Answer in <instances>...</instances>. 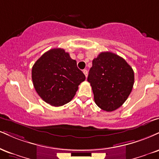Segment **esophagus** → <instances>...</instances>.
<instances>
[{
    "instance_id": "34e87169",
    "label": "esophagus",
    "mask_w": 159,
    "mask_h": 159,
    "mask_svg": "<svg viewBox=\"0 0 159 159\" xmlns=\"http://www.w3.org/2000/svg\"><path fill=\"white\" fill-rule=\"evenodd\" d=\"M83 72H84V74L85 75V76H86V78L87 77V75H88V71L87 70H83Z\"/></svg>"
}]
</instances>
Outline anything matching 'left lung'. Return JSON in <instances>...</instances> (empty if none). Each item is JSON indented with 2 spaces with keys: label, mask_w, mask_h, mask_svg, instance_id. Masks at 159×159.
Instances as JSON below:
<instances>
[{
  "label": "left lung",
  "mask_w": 159,
  "mask_h": 159,
  "mask_svg": "<svg viewBox=\"0 0 159 159\" xmlns=\"http://www.w3.org/2000/svg\"><path fill=\"white\" fill-rule=\"evenodd\" d=\"M87 81L97 106L107 112L117 110L125 102L134 84V72L119 55L101 52L93 61Z\"/></svg>",
  "instance_id": "8db88e82"
}]
</instances>
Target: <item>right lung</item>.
Returning a JSON list of instances; mask_svg holds the SVG:
<instances>
[{
    "mask_svg": "<svg viewBox=\"0 0 159 159\" xmlns=\"http://www.w3.org/2000/svg\"><path fill=\"white\" fill-rule=\"evenodd\" d=\"M32 79L36 92L45 102L60 107L73 98L86 77L68 52L56 48L38 59L32 66Z\"/></svg>",
    "mask_w": 159,
    "mask_h": 159,
    "instance_id": "add662e5",
    "label": "right lung"
}]
</instances>
